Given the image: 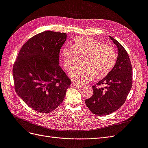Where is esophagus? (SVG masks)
Masks as SVG:
<instances>
[{
  "mask_svg": "<svg viewBox=\"0 0 148 148\" xmlns=\"http://www.w3.org/2000/svg\"><path fill=\"white\" fill-rule=\"evenodd\" d=\"M72 84H73V86H75V87H82L83 85H82V84H78V83H72Z\"/></svg>",
  "mask_w": 148,
  "mask_h": 148,
  "instance_id": "1",
  "label": "esophagus"
}]
</instances>
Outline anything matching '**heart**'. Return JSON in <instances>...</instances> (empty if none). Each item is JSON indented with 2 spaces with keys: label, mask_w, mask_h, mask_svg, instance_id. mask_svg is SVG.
I'll list each match as a JSON object with an SVG mask.
<instances>
[{
  "label": "heart",
  "mask_w": 148,
  "mask_h": 148,
  "mask_svg": "<svg viewBox=\"0 0 148 148\" xmlns=\"http://www.w3.org/2000/svg\"><path fill=\"white\" fill-rule=\"evenodd\" d=\"M60 56L65 71H70L75 65L76 56H82L80 65L71 73L75 82L84 83L104 78L117 63V53L110 46L105 45L90 37L78 36L71 46H64Z\"/></svg>",
  "instance_id": "heart-1"
}]
</instances>
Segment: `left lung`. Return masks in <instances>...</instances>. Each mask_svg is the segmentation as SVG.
I'll return each mask as SVG.
<instances>
[{"label": "left lung", "mask_w": 148, "mask_h": 148, "mask_svg": "<svg viewBox=\"0 0 148 148\" xmlns=\"http://www.w3.org/2000/svg\"><path fill=\"white\" fill-rule=\"evenodd\" d=\"M109 37L118 48L117 63L105 78L92 86L93 95L85 100L89 110L100 116L109 115L122 107L132 86V66L128 53L117 40ZM103 84L106 86L97 87Z\"/></svg>", "instance_id": "obj_1"}]
</instances>
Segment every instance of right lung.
<instances>
[{
  "mask_svg": "<svg viewBox=\"0 0 148 148\" xmlns=\"http://www.w3.org/2000/svg\"><path fill=\"white\" fill-rule=\"evenodd\" d=\"M66 34L46 31L22 46L13 67L15 90L31 109L49 113L64 101L71 81L59 65Z\"/></svg>",
  "mask_w": 148,
  "mask_h": 148,
  "instance_id": "obj_1",
  "label": "right lung"
}]
</instances>
